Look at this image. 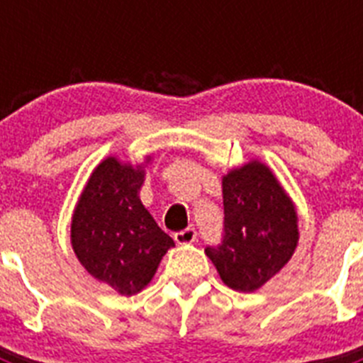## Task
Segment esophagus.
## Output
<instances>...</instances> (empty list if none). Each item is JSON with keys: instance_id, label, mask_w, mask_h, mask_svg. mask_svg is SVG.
Listing matches in <instances>:
<instances>
[{"instance_id": "obj_1", "label": "esophagus", "mask_w": 363, "mask_h": 363, "mask_svg": "<svg viewBox=\"0 0 363 363\" xmlns=\"http://www.w3.org/2000/svg\"><path fill=\"white\" fill-rule=\"evenodd\" d=\"M198 233L194 227H187V229L179 230V233L174 234V240L176 243H179V245H185V243H192L194 240H196Z\"/></svg>"}]
</instances>
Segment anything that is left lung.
<instances>
[{
	"mask_svg": "<svg viewBox=\"0 0 363 363\" xmlns=\"http://www.w3.org/2000/svg\"><path fill=\"white\" fill-rule=\"evenodd\" d=\"M296 243L294 207L267 167L251 162L223 176V234L205 249L223 284L243 293L259 289Z\"/></svg>",
	"mask_w": 363,
	"mask_h": 363,
	"instance_id": "obj_1",
	"label": "left lung"
}]
</instances>
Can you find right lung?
I'll return each instance as SVG.
<instances>
[{
    "label": "right lung",
    "instance_id": "right-lung-1",
    "mask_svg": "<svg viewBox=\"0 0 363 363\" xmlns=\"http://www.w3.org/2000/svg\"><path fill=\"white\" fill-rule=\"evenodd\" d=\"M143 171L107 158L94 169L70 227L83 267L120 294H136L152 280L174 245L140 201Z\"/></svg>",
    "mask_w": 363,
    "mask_h": 363
}]
</instances>
